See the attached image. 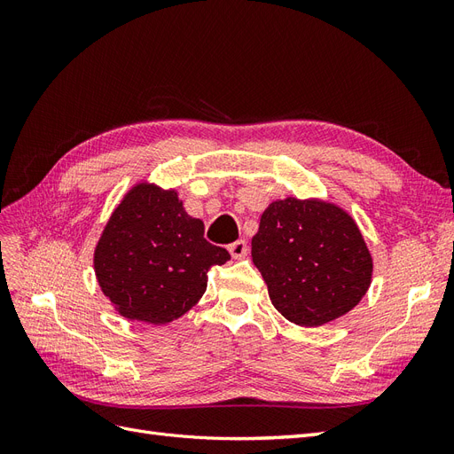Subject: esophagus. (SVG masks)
I'll return each mask as SVG.
<instances>
[{"instance_id": "34e87169", "label": "esophagus", "mask_w": 454, "mask_h": 454, "mask_svg": "<svg viewBox=\"0 0 454 454\" xmlns=\"http://www.w3.org/2000/svg\"><path fill=\"white\" fill-rule=\"evenodd\" d=\"M229 254H231V257L232 259H242V257H246L248 255V242L246 240H235L232 244H229Z\"/></svg>"}]
</instances>
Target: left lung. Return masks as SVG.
Returning <instances> with one entry per match:
<instances>
[{"instance_id":"obj_1","label":"left lung","mask_w":454,"mask_h":454,"mask_svg":"<svg viewBox=\"0 0 454 454\" xmlns=\"http://www.w3.org/2000/svg\"><path fill=\"white\" fill-rule=\"evenodd\" d=\"M270 303L301 327L333 322L360 303L373 257L354 217L324 199L272 200L252 239Z\"/></svg>"}]
</instances>
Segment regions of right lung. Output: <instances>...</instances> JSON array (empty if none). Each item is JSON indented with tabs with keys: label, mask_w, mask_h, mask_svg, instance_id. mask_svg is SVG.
Segmentation results:
<instances>
[{
	"label": "right lung",
	"mask_w": 454,
	"mask_h": 454,
	"mask_svg": "<svg viewBox=\"0 0 454 454\" xmlns=\"http://www.w3.org/2000/svg\"><path fill=\"white\" fill-rule=\"evenodd\" d=\"M204 223L191 217L174 187L136 182L106 222L92 263L96 282L122 318L162 325L193 309L208 270L231 259L204 240Z\"/></svg>",
	"instance_id": "obj_1"
}]
</instances>
